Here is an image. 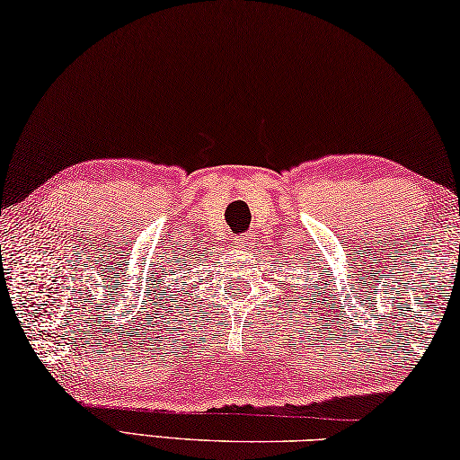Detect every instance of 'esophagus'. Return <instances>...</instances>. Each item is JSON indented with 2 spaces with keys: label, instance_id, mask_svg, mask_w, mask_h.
I'll use <instances>...</instances> for the list:
<instances>
[{
  "label": "esophagus",
  "instance_id": "esophagus-1",
  "mask_svg": "<svg viewBox=\"0 0 460 460\" xmlns=\"http://www.w3.org/2000/svg\"><path fill=\"white\" fill-rule=\"evenodd\" d=\"M234 246L238 248L240 252H246L248 248H251V238H248V236H238V238H234Z\"/></svg>",
  "mask_w": 460,
  "mask_h": 460
}]
</instances>
